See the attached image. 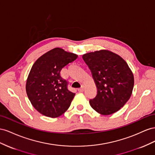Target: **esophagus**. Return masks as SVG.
<instances>
[{"label":"esophagus","mask_w":155,"mask_h":155,"mask_svg":"<svg viewBox=\"0 0 155 155\" xmlns=\"http://www.w3.org/2000/svg\"><path fill=\"white\" fill-rule=\"evenodd\" d=\"M84 90H85V86H84V85H82L81 88H78V91L79 92H82V91H84Z\"/></svg>","instance_id":"34e87169"}]
</instances>
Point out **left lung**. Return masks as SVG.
Listing matches in <instances>:
<instances>
[{
    "label": "left lung",
    "mask_w": 155,
    "mask_h": 155,
    "mask_svg": "<svg viewBox=\"0 0 155 155\" xmlns=\"http://www.w3.org/2000/svg\"><path fill=\"white\" fill-rule=\"evenodd\" d=\"M97 89V95L90 100V106L104 116L112 114L125 104L132 95L134 75L120 56L108 50L83 54Z\"/></svg>",
    "instance_id": "left-lung-1"
}]
</instances>
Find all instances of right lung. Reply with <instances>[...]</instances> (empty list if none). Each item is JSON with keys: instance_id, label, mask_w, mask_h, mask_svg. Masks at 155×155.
Returning <instances> with one entry per match:
<instances>
[{"instance_id": "obj_1", "label": "right lung", "mask_w": 155, "mask_h": 155, "mask_svg": "<svg viewBox=\"0 0 155 155\" xmlns=\"http://www.w3.org/2000/svg\"><path fill=\"white\" fill-rule=\"evenodd\" d=\"M78 55L56 47L35 61L26 80V91L31 104L43 116L57 117L68 109L75 95L68 88L60 71Z\"/></svg>"}]
</instances>
